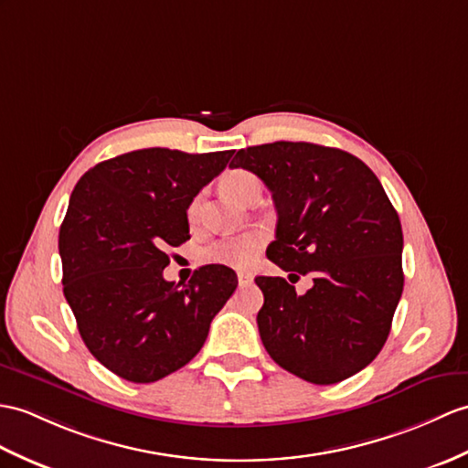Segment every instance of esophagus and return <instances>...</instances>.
Wrapping results in <instances>:
<instances>
[{
  "label": "esophagus",
  "instance_id": "34e87169",
  "mask_svg": "<svg viewBox=\"0 0 468 468\" xmlns=\"http://www.w3.org/2000/svg\"><path fill=\"white\" fill-rule=\"evenodd\" d=\"M237 279H239V285H249L253 283V275L247 273V271H239L237 273Z\"/></svg>",
  "mask_w": 468,
  "mask_h": 468
}]
</instances>
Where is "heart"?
<instances>
[{
  "label": "heart",
  "mask_w": 468,
  "mask_h": 468,
  "mask_svg": "<svg viewBox=\"0 0 468 468\" xmlns=\"http://www.w3.org/2000/svg\"><path fill=\"white\" fill-rule=\"evenodd\" d=\"M221 187L233 201L247 203L249 195H251L255 189H261V183L253 173L231 171L223 177ZM201 211H203V197L197 195V197L189 203V209H187L189 221L191 223L197 221L201 217ZM261 245H263V235L261 233H245V235L229 237V239H221V241H217L211 247L205 249V259L215 265H223L231 269H247L257 261Z\"/></svg>",
  "instance_id": "1"
}]
</instances>
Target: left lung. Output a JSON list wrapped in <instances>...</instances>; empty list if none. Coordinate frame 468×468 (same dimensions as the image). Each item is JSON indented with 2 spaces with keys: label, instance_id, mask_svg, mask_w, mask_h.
<instances>
[{
  "label": "left lung",
  "instance_id": "1",
  "mask_svg": "<svg viewBox=\"0 0 468 468\" xmlns=\"http://www.w3.org/2000/svg\"><path fill=\"white\" fill-rule=\"evenodd\" d=\"M267 185L277 209L267 257L291 282L313 272L297 296L283 277H257L265 303L259 335L271 358L314 385H335L381 353L403 292V229L381 181L361 159L305 141L237 151Z\"/></svg>",
  "mask_w": 468,
  "mask_h": 468
}]
</instances>
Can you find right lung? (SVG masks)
<instances>
[{
	"label": "right lung",
	"instance_id": "right-lung-1",
	"mask_svg": "<svg viewBox=\"0 0 468 468\" xmlns=\"http://www.w3.org/2000/svg\"><path fill=\"white\" fill-rule=\"evenodd\" d=\"M231 155L137 149L75 185L59 229L63 295L87 349L125 381L155 383L187 365L237 289L223 265L199 267L187 285L163 279L167 249L189 239V203Z\"/></svg>",
	"mask_w": 468,
	"mask_h": 468
}]
</instances>
